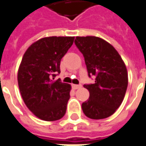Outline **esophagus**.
<instances>
[{
    "label": "esophagus",
    "instance_id": "1",
    "mask_svg": "<svg viewBox=\"0 0 146 146\" xmlns=\"http://www.w3.org/2000/svg\"><path fill=\"white\" fill-rule=\"evenodd\" d=\"M72 87H73V90H77V89L81 88V85H72Z\"/></svg>",
    "mask_w": 146,
    "mask_h": 146
}]
</instances>
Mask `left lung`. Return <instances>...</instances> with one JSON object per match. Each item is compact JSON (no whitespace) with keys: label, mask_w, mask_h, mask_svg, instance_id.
<instances>
[{"label":"left lung","mask_w":146,"mask_h":146,"mask_svg":"<svg viewBox=\"0 0 146 146\" xmlns=\"http://www.w3.org/2000/svg\"><path fill=\"white\" fill-rule=\"evenodd\" d=\"M74 43L85 58L94 84L84 85L90 98L81 107L86 117L104 119L113 114L122 103L128 86L127 69L113 45L98 36H76Z\"/></svg>","instance_id":"obj_1"}]
</instances>
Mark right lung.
Instances as JSON below:
<instances>
[{
  "instance_id": "obj_1",
  "label": "right lung",
  "mask_w": 146,
  "mask_h": 146,
  "mask_svg": "<svg viewBox=\"0 0 146 146\" xmlns=\"http://www.w3.org/2000/svg\"><path fill=\"white\" fill-rule=\"evenodd\" d=\"M73 40L74 36L44 37L32 44L22 57L17 73L19 90L28 109L41 120L56 121L65 114L71 86L53 80L60 73L61 58Z\"/></svg>"
}]
</instances>
